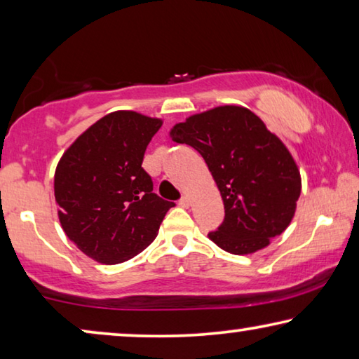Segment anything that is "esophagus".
Returning <instances> with one entry per match:
<instances>
[{
  "label": "esophagus",
  "mask_w": 359,
  "mask_h": 359,
  "mask_svg": "<svg viewBox=\"0 0 359 359\" xmlns=\"http://www.w3.org/2000/svg\"><path fill=\"white\" fill-rule=\"evenodd\" d=\"M179 204L182 208H190V204H191V200H190V196H182L180 198V201H179Z\"/></svg>",
  "instance_id": "esophagus-1"
}]
</instances>
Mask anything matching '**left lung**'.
Here are the masks:
<instances>
[{
  "instance_id": "obj_1",
  "label": "left lung",
  "mask_w": 359,
  "mask_h": 359,
  "mask_svg": "<svg viewBox=\"0 0 359 359\" xmlns=\"http://www.w3.org/2000/svg\"><path fill=\"white\" fill-rule=\"evenodd\" d=\"M170 139L204 158L224 200L225 219L209 240L246 255L287 229L302 190L300 170L281 139L249 108L222 105L170 129Z\"/></svg>"
}]
</instances>
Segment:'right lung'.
<instances>
[{
	"mask_svg": "<svg viewBox=\"0 0 359 359\" xmlns=\"http://www.w3.org/2000/svg\"><path fill=\"white\" fill-rule=\"evenodd\" d=\"M163 119L137 111H111L68 147L54 174L60 225L89 259L115 265L155 240L175 206L153 193L142 168L147 145Z\"/></svg>",
	"mask_w": 359,
	"mask_h": 359,
	"instance_id": "add662e5",
	"label": "right lung"
}]
</instances>
